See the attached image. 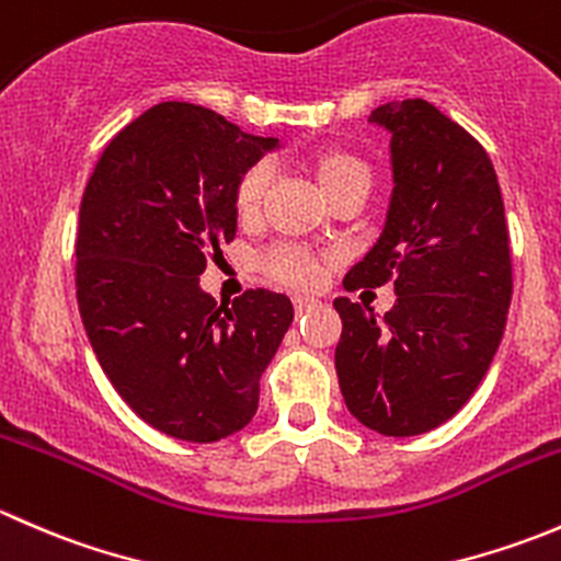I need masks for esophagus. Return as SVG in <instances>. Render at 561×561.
<instances>
[{
  "mask_svg": "<svg viewBox=\"0 0 561 561\" xmlns=\"http://www.w3.org/2000/svg\"><path fill=\"white\" fill-rule=\"evenodd\" d=\"M293 307H296V314H307L317 307V301L309 296H293Z\"/></svg>",
  "mask_w": 561,
  "mask_h": 561,
  "instance_id": "obj_1",
  "label": "esophagus"
}]
</instances>
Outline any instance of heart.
I'll return each instance as SVG.
<instances>
[{
    "mask_svg": "<svg viewBox=\"0 0 561 561\" xmlns=\"http://www.w3.org/2000/svg\"><path fill=\"white\" fill-rule=\"evenodd\" d=\"M271 173H274L271 171V162L260 160L252 168H247L244 175L239 179V186H236V206H239V211L244 217L263 206L265 190L271 184ZM317 179H320L322 190L331 195L333 190L347 184L350 179H369V171L353 154L328 151V154H322L317 160ZM257 265L265 276L290 287H309L317 279V271H320L317 268L314 254L307 247L290 244V241H279V244L263 249L257 257Z\"/></svg>",
    "mask_w": 561,
    "mask_h": 561,
    "instance_id": "obj_1",
    "label": "heart"
}]
</instances>
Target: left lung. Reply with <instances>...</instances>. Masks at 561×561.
<instances>
[{"instance_id":"left-lung-1","label":"left lung","mask_w":561,"mask_h":561,"mask_svg":"<svg viewBox=\"0 0 561 561\" xmlns=\"http://www.w3.org/2000/svg\"><path fill=\"white\" fill-rule=\"evenodd\" d=\"M369 122L390 129L393 201L380 241L344 290L393 285L377 320L336 298V375L344 404L371 432L437 428L489 371L513 298L511 236L483 146L426 100H393Z\"/></svg>"}]
</instances>
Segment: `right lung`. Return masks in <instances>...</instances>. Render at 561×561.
Segmentation results:
<instances>
[{
    "instance_id": "1",
    "label": "right lung",
    "mask_w": 561,
    "mask_h": 561,
    "mask_svg": "<svg viewBox=\"0 0 561 561\" xmlns=\"http://www.w3.org/2000/svg\"><path fill=\"white\" fill-rule=\"evenodd\" d=\"M274 146L208 107L160 103L113 135L83 192V328L116 393L168 437L241 432L293 322L282 293L254 287L217 304L197 285L236 239L239 179Z\"/></svg>"
}]
</instances>
